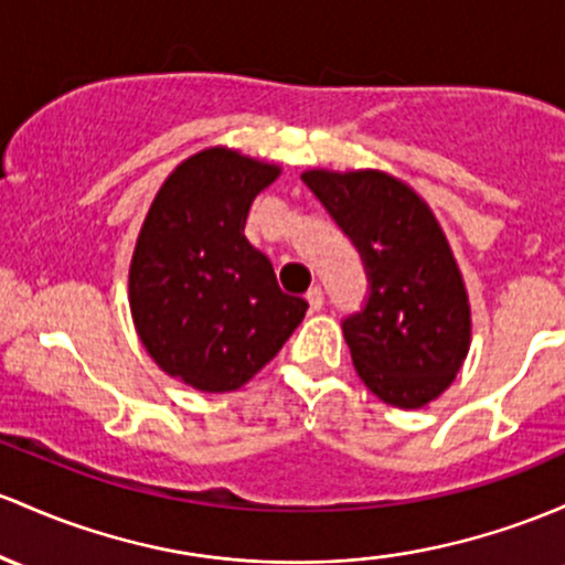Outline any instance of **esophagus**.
Returning a JSON list of instances; mask_svg holds the SVG:
<instances>
[{"instance_id":"esophagus-1","label":"esophagus","mask_w":565,"mask_h":565,"mask_svg":"<svg viewBox=\"0 0 565 565\" xmlns=\"http://www.w3.org/2000/svg\"><path fill=\"white\" fill-rule=\"evenodd\" d=\"M306 300H308V306H311V311H321V306H324V292H321V287L308 289Z\"/></svg>"}]
</instances>
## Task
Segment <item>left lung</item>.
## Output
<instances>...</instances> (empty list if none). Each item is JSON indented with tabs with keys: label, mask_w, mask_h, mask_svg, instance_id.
<instances>
[{
	"label": "left lung",
	"mask_w": 565,
	"mask_h": 565,
	"mask_svg": "<svg viewBox=\"0 0 565 565\" xmlns=\"http://www.w3.org/2000/svg\"><path fill=\"white\" fill-rule=\"evenodd\" d=\"M302 182L367 270V302L343 321L359 377L386 405H429L454 383L472 340L467 287L437 216L392 173L313 169Z\"/></svg>",
	"instance_id": "obj_1"
}]
</instances>
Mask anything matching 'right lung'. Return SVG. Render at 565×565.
Here are the masks:
<instances>
[{
    "instance_id": "add662e5",
    "label": "right lung",
    "mask_w": 565,
    "mask_h": 565,
    "mask_svg": "<svg viewBox=\"0 0 565 565\" xmlns=\"http://www.w3.org/2000/svg\"><path fill=\"white\" fill-rule=\"evenodd\" d=\"M281 169L227 147L179 163L145 216L128 273L141 345L198 392H235L281 351L308 302L281 292L246 241L252 201Z\"/></svg>"
}]
</instances>
